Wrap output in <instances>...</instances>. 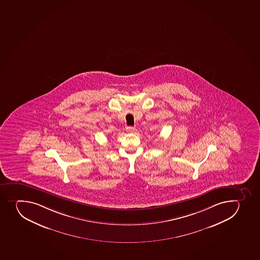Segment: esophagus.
Masks as SVG:
<instances>
[{"label":"esophagus","instance_id":"esophagus-1","mask_svg":"<svg viewBox=\"0 0 260 260\" xmlns=\"http://www.w3.org/2000/svg\"><path fill=\"white\" fill-rule=\"evenodd\" d=\"M135 128H134V127H131V126H129V127H127L126 128V131L127 132H129V133H133L134 131H135Z\"/></svg>","mask_w":260,"mask_h":260}]
</instances>
